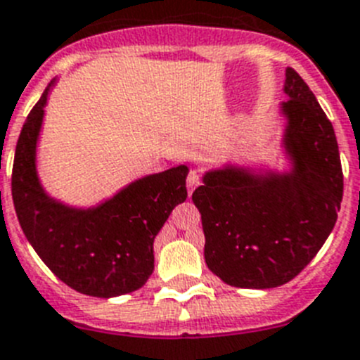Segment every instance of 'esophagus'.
<instances>
[{
	"label": "esophagus",
	"mask_w": 360,
	"mask_h": 360,
	"mask_svg": "<svg viewBox=\"0 0 360 360\" xmlns=\"http://www.w3.org/2000/svg\"><path fill=\"white\" fill-rule=\"evenodd\" d=\"M199 184H201V181H199V176L198 172H190L188 177H186V188H188V193L192 195V192L195 188H198Z\"/></svg>",
	"instance_id": "obj_1"
}]
</instances>
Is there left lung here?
Instances as JSON below:
<instances>
[{"mask_svg": "<svg viewBox=\"0 0 360 360\" xmlns=\"http://www.w3.org/2000/svg\"><path fill=\"white\" fill-rule=\"evenodd\" d=\"M279 105L284 168L230 161L202 174L205 261L223 283L266 290L286 284L323 248L342 201V167L330 120L293 68Z\"/></svg>", "mask_w": 360, "mask_h": 360, "instance_id": "left-lung-1", "label": "left lung"}]
</instances>
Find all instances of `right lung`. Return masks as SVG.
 I'll return each mask as SVG.
<instances>
[{
	"mask_svg": "<svg viewBox=\"0 0 360 360\" xmlns=\"http://www.w3.org/2000/svg\"><path fill=\"white\" fill-rule=\"evenodd\" d=\"M56 83L58 77L41 94L15 145V214L36 254L67 286L101 299L127 295L154 271V239L188 195V167L137 177L94 205H70L52 195L37 172V145Z\"/></svg>",
	"mask_w": 360,
	"mask_h": 360,
	"instance_id": "add662e5",
	"label": "right lung"
}]
</instances>
